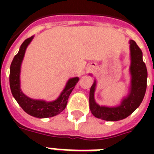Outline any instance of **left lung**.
Wrapping results in <instances>:
<instances>
[{
	"instance_id": "obj_1",
	"label": "left lung",
	"mask_w": 154,
	"mask_h": 154,
	"mask_svg": "<svg viewBox=\"0 0 154 154\" xmlns=\"http://www.w3.org/2000/svg\"><path fill=\"white\" fill-rule=\"evenodd\" d=\"M130 54H131V91L129 96L122 101L120 106L113 108L100 106L94 101V90L96 82H94L89 93V109L94 116L97 118L115 122L129 117L141 105L146 94L147 87V69L142 60V52L136 42L131 40Z\"/></svg>"
}]
</instances>
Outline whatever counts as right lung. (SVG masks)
<instances>
[{"label":"right lung","instance_id":"obj_1","mask_svg":"<svg viewBox=\"0 0 154 154\" xmlns=\"http://www.w3.org/2000/svg\"><path fill=\"white\" fill-rule=\"evenodd\" d=\"M32 37L28 38L20 45L19 52L15 55L10 65V73H9V85L11 92L16 101L20 105L23 110L28 114L38 118L51 117L57 115L62 112L66 107L68 98L71 92L74 89L79 78L74 77L69 80L65 89L56 101L52 102H45L44 101H37L28 97L23 94L20 89V65L22 62L23 57L25 55V49L28 45L32 41Z\"/></svg>","mask_w":154,"mask_h":154}]
</instances>
